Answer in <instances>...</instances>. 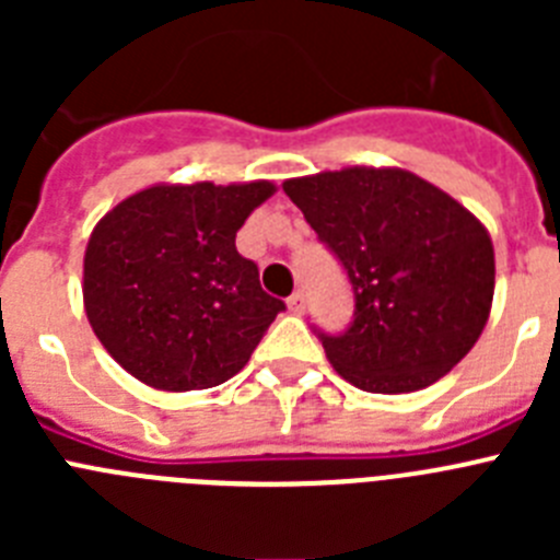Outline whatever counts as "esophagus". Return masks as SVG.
I'll list each match as a JSON object with an SVG mask.
<instances>
[{
	"mask_svg": "<svg viewBox=\"0 0 560 560\" xmlns=\"http://www.w3.org/2000/svg\"><path fill=\"white\" fill-rule=\"evenodd\" d=\"M285 303H289L291 314H303V311H305V294H303V291H294V294H291Z\"/></svg>",
	"mask_w": 560,
	"mask_h": 560,
	"instance_id": "obj_1",
	"label": "esophagus"
}]
</instances>
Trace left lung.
<instances>
[{
  "mask_svg": "<svg viewBox=\"0 0 560 560\" xmlns=\"http://www.w3.org/2000/svg\"><path fill=\"white\" fill-rule=\"evenodd\" d=\"M353 285V323L319 334L353 387L415 393L477 345L493 303V244L474 212L404 167H341L283 182Z\"/></svg>",
  "mask_w": 560,
  "mask_h": 560,
  "instance_id": "left-lung-1",
  "label": "left lung"
}]
</instances>
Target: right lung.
<instances>
[{"label": "right lung", "instance_id": "1", "mask_svg": "<svg viewBox=\"0 0 560 560\" xmlns=\"http://www.w3.org/2000/svg\"><path fill=\"white\" fill-rule=\"evenodd\" d=\"M277 187L153 185L108 210L83 255V308L117 364L165 393L246 368L283 300L260 289L235 235Z\"/></svg>", "mask_w": 560, "mask_h": 560}]
</instances>
